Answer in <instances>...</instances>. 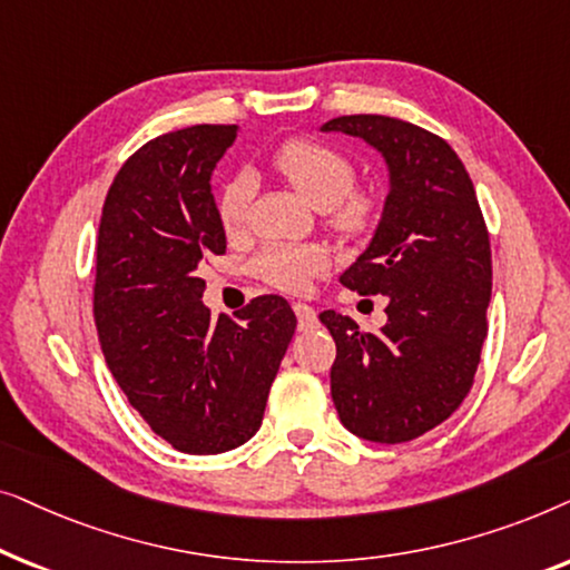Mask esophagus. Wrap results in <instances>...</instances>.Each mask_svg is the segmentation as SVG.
Masks as SVG:
<instances>
[{"label": "esophagus", "mask_w": 570, "mask_h": 570, "mask_svg": "<svg viewBox=\"0 0 570 570\" xmlns=\"http://www.w3.org/2000/svg\"><path fill=\"white\" fill-rule=\"evenodd\" d=\"M293 311H295V316H298V326H301V330H308V326L316 324V311L311 308L308 303L295 301V303H293Z\"/></svg>", "instance_id": "obj_1"}]
</instances>
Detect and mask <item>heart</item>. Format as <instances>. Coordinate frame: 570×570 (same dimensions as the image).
Instances as JSON below:
<instances>
[{
    "label": "heart",
    "instance_id": "b5f03b06",
    "mask_svg": "<svg viewBox=\"0 0 570 570\" xmlns=\"http://www.w3.org/2000/svg\"><path fill=\"white\" fill-rule=\"evenodd\" d=\"M272 166L301 197L324 213L340 238L355 240L373 228L379 197L355 186V160L342 147L316 137H291L272 155ZM248 181L244 176L223 186L217 197V223L225 236H238L248 220ZM326 267V254L316 246H267L254 256L252 269L264 283L287 293H303Z\"/></svg>",
    "mask_w": 570,
    "mask_h": 570
}]
</instances>
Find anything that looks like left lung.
<instances>
[{
    "instance_id": "obj_1",
    "label": "left lung",
    "mask_w": 570,
    "mask_h": 570,
    "mask_svg": "<svg viewBox=\"0 0 570 570\" xmlns=\"http://www.w3.org/2000/svg\"><path fill=\"white\" fill-rule=\"evenodd\" d=\"M322 129L363 137L392 174L376 236L340 277L386 295L389 322L363 332L337 311L318 314L337 345L332 400L347 431L404 443L454 415L474 384L493 291L488 225L464 163L433 131L381 114Z\"/></svg>"
}]
</instances>
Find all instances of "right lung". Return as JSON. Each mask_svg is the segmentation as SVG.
<instances>
[{"label":"right lung","instance_id":"obj_1","mask_svg":"<svg viewBox=\"0 0 570 570\" xmlns=\"http://www.w3.org/2000/svg\"><path fill=\"white\" fill-rule=\"evenodd\" d=\"M236 124H197L139 147L106 194L92 314L108 371L153 433L184 454H223L259 431L295 332L283 295L209 318L197 267L225 254L209 191Z\"/></svg>","mask_w":570,"mask_h":570}]
</instances>
